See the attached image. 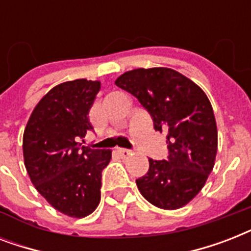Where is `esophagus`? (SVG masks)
I'll use <instances>...</instances> for the list:
<instances>
[{"label": "esophagus", "instance_id": "esophagus-1", "mask_svg": "<svg viewBox=\"0 0 251 251\" xmlns=\"http://www.w3.org/2000/svg\"><path fill=\"white\" fill-rule=\"evenodd\" d=\"M117 152L120 153V156L121 157H127L130 155H133V151H130V150H126V149H118Z\"/></svg>", "mask_w": 251, "mask_h": 251}]
</instances>
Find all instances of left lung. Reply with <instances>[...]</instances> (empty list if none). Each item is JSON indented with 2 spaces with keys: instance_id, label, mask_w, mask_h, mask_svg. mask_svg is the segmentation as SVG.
Returning a JSON list of instances; mask_svg holds the SVG:
<instances>
[{
  "instance_id": "left-lung-1",
  "label": "left lung",
  "mask_w": 251,
  "mask_h": 251,
  "mask_svg": "<svg viewBox=\"0 0 251 251\" xmlns=\"http://www.w3.org/2000/svg\"><path fill=\"white\" fill-rule=\"evenodd\" d=\"M114 83L138 99L156 131L168 133V159H150L138 189L153 206L181 208L202 190L215 165L218 129L210 100L193 80L168 68L134 69Z\"/></svg>"
}]
</instances>
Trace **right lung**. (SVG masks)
<instances>
[{
    "label": "right lung",
    "mask_w": 251,
    "mask_h": 251,
    "mask_svg": "<svg viewBox=\"0 0 251 251\" xmlns=\"http://www.w3.org/2000/svg\"><path fill=\"white\" fill-rule=\"evenodd\" d=\"M99 80L75 79L53 87L29 116L23 157L29 178L47 202L70 218H84L100 203L101 172L110 150H92L80 139L94 130L88 112Z\"/></svg>",
    "instance_id": "obj_1"
}]
</instances>
